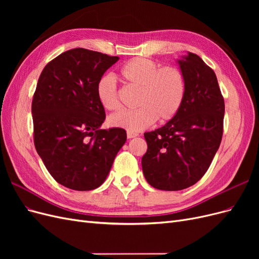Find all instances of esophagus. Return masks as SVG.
Here are the masks:
<instances>
[{
  "label": "esophagus",
  "mask_w": 259,
  "mask_h": 259,
  "mask_svg": "<svg viewBox=\"0 0 259 259\" xmlns=\"http://www.w3.org/2000/svg\"><path fill=\"white\" fill-rule=\"evenodd\" d=\"M137 136H138L137 133H132V132H127V138H128V139L135 138V137H137Z\"/></svg>",
  "instance_id": "obj_1"
}]
</instances>
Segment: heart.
<instances>
[{
  "instance_id": "heart-1",
  "label": "heart",
  "mask_w": 259,
  "mask_h": 259,
  "mask_svg": "<svg viewBox=\"0 0 259 259\" xmlns=\"http://www.w3.org/2000/svg\"><path fill=\"white\" fill-rule=\"evenodd\" d=\"M122 80L139 89L135 110H123L108 117L112 127L128 132H139L158 120L164 123L173 119L182 106L185 96L183 73L174 67H163L146 58H134L121 70ZM97 98L107 110L114 111L121 107L119 91L110 75L101 76L96 86Z\"/></svg>"
}]
</instances>
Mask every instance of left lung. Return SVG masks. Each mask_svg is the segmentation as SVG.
<instances>
[{"instance_id": "obj_1", "label": "left lung", "mask_w": 259, "mask_h": 259, "mask_svg": "<svg viewBox=\"0 0 259 259\" xmlns=\"http://www.w3.org/2000/svg\"><path fill=\"white\" fill-rule=\"evenodd\" d=\"M185 80V96L173 119L145 133L148 145L142 159L149 185L177 191L203 177L223 137L225 101L215 72L198 55L177 59Z\"/></svg>"}]
</instances>
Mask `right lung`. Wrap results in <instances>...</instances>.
<instances>
[{"instance_id":"obj_1","label":"right lung","mask_w":259,"mask_h":259,"mask_svg":"<svg viewBox=\"0 0 259 259\" xmlns=\"http://www.w3.org/2000/svg\"><path fill=\"white\" fill-rule=\"evenodd\" d=\"M117 56L85 49L45 66L32 100L34 146L56 182L88 191L103 184L126 142L123 128L100 130L106 119L96 86Z\"/></svg>"}]
</instances>
